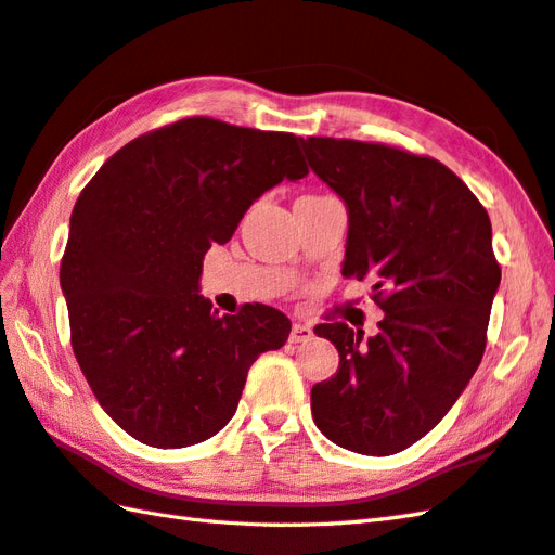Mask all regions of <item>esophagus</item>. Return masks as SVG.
Returning <instances> with one entry per match:
<instances>
[{"label":"esophagus","mask_w":555,"mask_h":555,"mask_svg":"<svg viewBox=\"0 0 555 555\" xmlns=\"http://www.w3.org/2000/svg\"><path fill=\"white\" fill-rule=\"evenodd\" d=\"M313 327H310V324H301V322H296L294 327H292V332H289V341L292 344H306V341H310L313 339Z\"/></svg>","instance_id":"1"}]
</instances>
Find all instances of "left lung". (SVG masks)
<instances>
[{"label": "left lung", "instance_id": "obj_1", "mask_svg": "<svg viewBox=\"0 0 555 555\" xmlns=\"http://www.w3.org/2000/svg\"><path fill=\"white\" fill-rule=\"evenodd\" d=\"M301 145L346 202L341 273L370 278L386 313L370 339L346 322L318 324L339 350V370L310 390V410L339 448L396 454L450 412L482 360L502 280L490 216L434 157L348 139Z\"/></svg>", "mask_w": 555, "mask_h": 555}]
</instances>
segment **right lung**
<instances>
[{"instance_id": "right-lung-1", "label": "right lung", "mask_w": 555, "mask_h": 555, "mask_svg": "<svg viewBox=\"0 0 555 555\" xmlns=\"http://www.w3.org/2000/svg\"><path fill=\"white\" fill-rule=\"evenodd\" d=\"M294 133L188 117L143 133L79 193L61 261L70 341L113 422L162 450L231 422L247 372L292 322L247 304L219 315L202 259L270 188L308 173Z\"/></svg>"}]
</instances>
